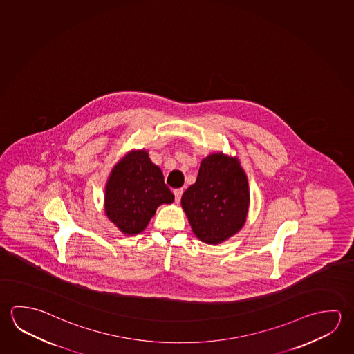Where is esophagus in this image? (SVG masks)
<instances>
[{
    "label": "esophagus",
    "instance_id": "esophagus-1",
    "mask_svg": "<svg viewBox=\"0 0 354 354\" xmlns=\"http://www.w3.org/2000/svg\"><path fill=\"white\" fill-rule=\"evenodd\" d=\"M183 192H184V190H183V189H175L174 195L175 201H176V203H179L180 198H181V195H183Z\"/></svg>",
    "mask_w": 354,
    "mask_h": 354
}]
</instances>
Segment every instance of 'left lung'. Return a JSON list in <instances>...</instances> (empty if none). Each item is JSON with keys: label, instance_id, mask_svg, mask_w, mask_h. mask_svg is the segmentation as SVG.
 Returning <instances> with one entry per match:
<instances>
[{"label": "left lung", "instance_id": "left-lung-1", "mask_svg": "<svg viewBox=\"0 0 354 354\" xmlns=\"http://www.w3.org/2000/svg\"><path fill=\"white\" fill-rule=\"evenodd\" d=\"M250 205L248 176L236 156L223 153L203 159L198 179L181 196L192 232L216 245L241 230Z\"/></svg>", "mask_w": 354, "mask_h": 354}]
</instances>
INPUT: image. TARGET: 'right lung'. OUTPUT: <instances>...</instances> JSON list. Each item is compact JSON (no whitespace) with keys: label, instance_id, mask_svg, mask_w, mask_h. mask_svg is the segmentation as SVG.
<instances>
[{"label":"right lung","instance_id":"obj_1","mask_svg":"<svg viewBox=\"0 0 354 354\" xmlns=\"http://www.w3.org/2000/svg\"><path fill=\"white\" fill-rule=\"evenodd\" d=\"M174 195L159 167L145 150H133L117 162L106 181L104 209L124 235L140 234L158 206L171 204Z\"/></svg>","mask_w":354,"mask_h":354}]
</instances>
